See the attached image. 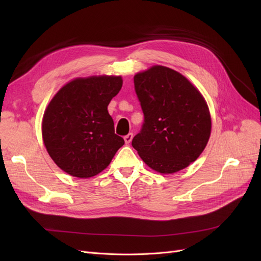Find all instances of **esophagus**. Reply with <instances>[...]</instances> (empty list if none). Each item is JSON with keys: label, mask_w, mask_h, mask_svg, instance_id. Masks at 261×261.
I'll return each instance as SVG.
<instances>
[{"label": "esophagus", "mask_w": 261, "mask_h": 261, "mask_svg": "<svg viewBox=\"0 0 261 261\" xmlns=\"http://www.w3.org/2000/svg\"><path fill=\"white\" fill-rule=\"evenodd\" d=\"M132 139H133V134L132 133H129L126 136H124V140H125L126 144H129L130 141H132Z\"/></svg>", "instance_id": "obj_1"}]
</instances>
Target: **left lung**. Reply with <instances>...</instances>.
<instances>
[{"label":"left lung","mask_w":261,"mask_h":261,"mask_svg":"<svg viewBox=\"0 0 261 261\" xmlns=\"http://www.w3.org/2000/svg\"><path fill=\"white\" fill-rule=\"evenodd\" d=\"M134 85L144 123L132 146L156 172L185 169L210 137L211 118L201 93L183 75L160 65L135 75Z\"/></svg>","instance_id":"1"}]
</instances>
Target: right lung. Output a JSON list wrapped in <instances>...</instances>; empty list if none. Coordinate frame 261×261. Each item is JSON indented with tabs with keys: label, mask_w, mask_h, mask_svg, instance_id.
I'll list each match as a JSON object with an SVG mask.
<instances>
[{
	"label": "right lung",
	"mask_w": 261,
	"mask_h": 261,
	"mask_svg": "<svg viewBox=\"0 0 261 261\" xmlns=\"http://www.w3.org/2000/svg\"><path fill=\"white\" fill-rule=\"evenodd\" d=\"M122 85L121 76L77 78L55 94L43 115L42 137L60 169L87 178L111 162L125 141L114 133L108 106Z\"/></svg>",
	"instance_id": "add662e5"
}]
</instances>
